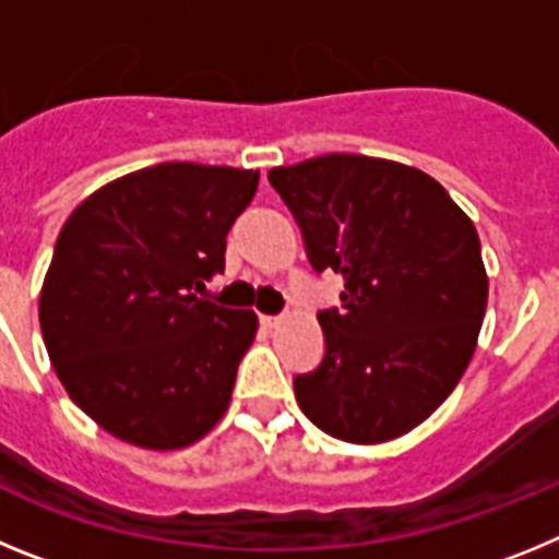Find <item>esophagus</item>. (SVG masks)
Returning <instances> with one entry per match:
<instances>
[{
	"label": "esophagus",
	"mask_w": 559,
	"mask_h": 559,
	"mask_svg": "<svg viewBox=\"0 0 559 559\" xmlns=\"http://www.w3.org/2000/svg\"><path fill=\"white\" fill-rule=\"evenodd\" d=\"M260 324H263L265 330H274L276 324H280V316H260Z\"/></svg>",
	"instance_id": "esophagus-1"
}]
</instances>
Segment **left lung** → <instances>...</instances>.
<instances>
[{
  "mask_svg": "<svg viewBox=\"0 0 559 559\" xmlns=\"http://www.w3.org/2000/svg\"><path fill=\"white\" fill-rule=\"evenodd\" d=\"M316 271L344 276L319 313L324 358L296 374V403L355 445L403 437L456 389L487 310L473 221L417 167L328 153L269 170Z\"/></svg>",
  "mask_w": 559,
  "mask_h": 559,
  "instance_id": "1",
  "label": "left lung"
}]
</instances>
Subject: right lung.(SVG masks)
<instances>
[{"instance_id":"add662e5","label":"right lung","mask_w":559,"mask_h":559,"mask_svg":"<svg viewBox=\"0 0 559 559\" xmlns=\"http://www.w3.org/2000/svg\"><path fill=\"white\" fill-rule=\"evenodd\" d=\"M257 181L165 162L100 187L63 224L38 322L69 397L117 439L176 451L224 417L257 316L199 294Z\"/></svg>"}]
</instances>
